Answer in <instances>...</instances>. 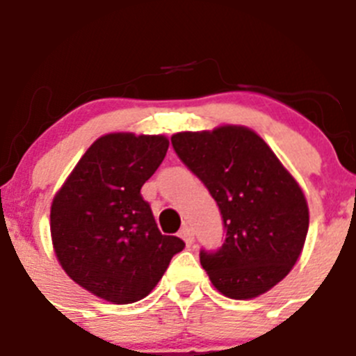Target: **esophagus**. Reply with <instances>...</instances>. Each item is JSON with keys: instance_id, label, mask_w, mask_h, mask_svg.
I'll use <instances>...</instances> for the list:
<instances>
[{"instance_id": "esophagus-1", "label": "esophagus", "mask_w": 356, "mask_h": 356, "mask_svg": "<svg viewBox=\"0 0 356 356\" xmlns=\"http://www.w3.org/2000/svg\"><path fill=\"white\" fill-rule=\"evenodd\" d=\"M179 236H181V239L188 246H190L191 243H193V236H195V234H193V229H191V227H188V225L182 227V229L179 230Z\"/></svg>"}]
</instances>
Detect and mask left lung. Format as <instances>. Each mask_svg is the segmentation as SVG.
I'll return each mask as SVG.
<instances>
[{
    "label": "left lung",
    "instance_id": "8db88e82",
    "mask_svg": "<svg viewBox=\"0 0 356 356\" xmlns=\"http://www.w3.org/2000/svg\"><path fill=\"white\" fill-rule=\"evenodd\" d=\"M172 145L222 211L225 243L216 254L200 252L211 284L232 300L273 289L305 245L309 206L302 186L250 127L181 131L172 134Z\"/></svg>",
    "mask_w": 356,
    "mask_h": 356
}]
</instances>
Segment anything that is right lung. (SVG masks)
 I'll list each match as a JSON object with an SVG mask.
<instances>
[{
  "instance_id": "right-lung-1",
  "label": "right lung",
  "mask_w": 356,
  "mask_h": 356,
  "mask_svg": "<svg viewBox=\"0 0 356 356\" xmlns=\"http://www.w3.org/2000/svg\"><path fill=\"white\" fill-rule=\"evenodd\" d=\"M168 143L165 134H102L51 202V241L62 270L110 303L143 300L184 248L159 232L140 193Z\"/></svg>"
}]
</instances>
